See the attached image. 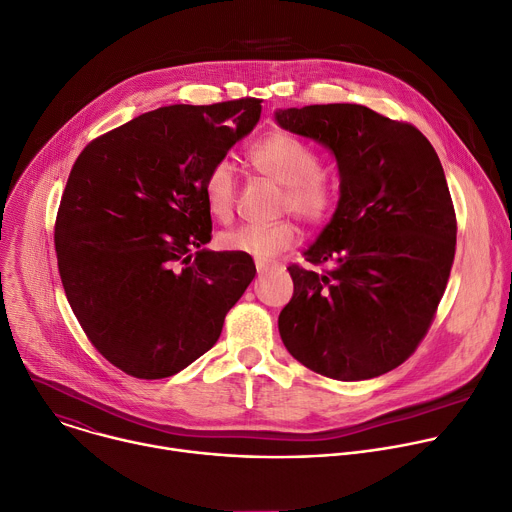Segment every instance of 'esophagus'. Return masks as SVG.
<instances>
[{
	"label": "esophagus",
	"instance_id": "1",
	"mask_svg": "<svg viewBox=\"0 0 512 512\" xmlns=\"http://www.w3.org/2000/svg\"><path fill=\"white\" fill-rule=\"evenodd\" d=\"M274 268H276V264H266V262H258V264H256L258 274H266V272H270V270H274Z\"/></svg>",
	"mask_w": 512,
	"mask_h": 512
}]
</instances>
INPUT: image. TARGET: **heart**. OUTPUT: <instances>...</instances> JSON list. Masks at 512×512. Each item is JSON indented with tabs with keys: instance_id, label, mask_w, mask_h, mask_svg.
<instances>
[{
	"instance_id": "heart-1",
	"label": "heart",
	"mask_w": 512,
	"mask_h": 512,
	"mask_svg": "<svg viewBox=\"0 0 512 512\" xmlns=\"http://www.w3.org/2000/svg\"><path fill=\"white\" fill-rule=\"evenodd\" d=\"M248 158L262 175L285 187L280 201L282 209L293 211L307 223L329 219L337 203V183L331 175L319 170V154L309 144L291 134L274 132L254 142ZM236 193L234 166L227 160L213 162L203 183L207 211L219 221H230L236 209ZM297 242L299 227L289 219L268 225L244 223L219 234L221 248L248 254L260 262L278 256Z\"/></svg>"
}]
</instances>
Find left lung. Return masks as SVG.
Listing matches in <instances>:
<instances>
[{
	"instance_id": "left-lung-1",
	"label": "left lung",
	"mask_w": 512,
	"mask_h": 512,
	"mask_svg": "<svg viewBox=\"0 0 512 512\" xmlns=\"http://www.w3.org/2000/svg\"><path fill=\"white\" fill-rule=\"evenodd\" d=\"M282 130L325 146L339 201L305 252L323 272L289 266L295 293L278 315L289 354L335 380L401 366L425 337L456 254V211L431 142L358 103L278 109Z\"/></svg>"
}]
</instances>
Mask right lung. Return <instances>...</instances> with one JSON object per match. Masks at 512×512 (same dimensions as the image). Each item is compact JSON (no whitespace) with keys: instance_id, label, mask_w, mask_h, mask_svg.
Returning a JSON list of instances; mask_svg holds the SVG:
<instances>
[{"instance_id":"right-lung-1","label":"right lung","mask_w":512,"mask_h":512,"mask_svg":"<svg viewBox=\"0 0 512 512\" xmlns=\"http://www.w3.org/2000/svg\"><path fill=\"white\" fill-rule=\"evenodd\" d=\"M260 99L168 105L83 148L54 225L69 305L95 350L156 380L215 346L256 274L248 254L211 252L203 183L260 120Z\"/></svg>"}]
</instances>
